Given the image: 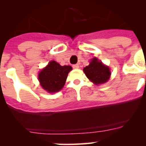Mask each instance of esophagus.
Segmentation results:
<instances>
[{
    "label": "esophagus",
    "instance_id": "1",
    "mask_svg": "<svg viewBox=\"0 0 146 146\" xmlns=\"http://www.w3.org/2000/svg\"><path fill=\"white\" fill-rule=\"evenodd\" d=\"M73 68L75 69H78L79 68V65L78 64H74L73 65Z\"/></svg>",
    "mask_w": 146,
    "mask_h": 146
}]
</instances>
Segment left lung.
<instances>
[{"label": "left lung", "instance_id": "1", "mask_svg": "<svg viewBox=\"0 0 146 146\" xmlns=\"http://www.w3.org/2000/svg\"><path fill=\"white\" fill-rule=\"evenodd\" d=\"M83 71L87 78L97 85L107 82L111 76L110 68L95 57L91 60L88 66L84 68Z\"/></svg>", "mask_w": 146, "mask_h": 146}]
</instances>
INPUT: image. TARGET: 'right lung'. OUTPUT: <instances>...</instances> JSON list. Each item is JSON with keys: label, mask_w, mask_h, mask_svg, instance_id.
Returning a JSON list of instances; mask_svg holds the SVG:
<instances>
[{"label": "right lung", "mask_w": 146, "mask_h": 146, "mask_svg": "<svg viewBox=\"0 0 146 146\" xmlns=\"http://www.w3.org/2000/svg\"><path fill=\"white\" fill-rule=\"evenodd\" d=\"M71 70L70 66H61L55 61H51L39 72L38 80L44 90L49 93H54L62 89Z\"/></svg>", "instance_id": "right-lung-1"}]
</instances>
